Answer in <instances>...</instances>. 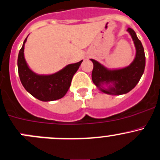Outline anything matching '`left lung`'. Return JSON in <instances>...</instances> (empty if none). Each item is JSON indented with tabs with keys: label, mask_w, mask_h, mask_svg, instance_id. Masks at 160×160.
Here are the masks:
<instances>
[{
	"label": "left lung",
	"mask_w": 160,
	"mask_h": 160,
	"mask_svg": "<svg viewBox=\"0 0 160 160\" xmlns=\"http://www.w3.org/2000/svg\"><path fill=\"white\" fill-rule=\"evenodd\" d=\"M128 32L131 36L136 48L134 61L128 66L122 69H110L98 61L91 59L94 64L92 77L93 83L105 94L120 95L131 91L140 80L145 67V55L141 41L131 28Z\"/></svg>",
	"instance_id": "8db88e82"
}]
</instances>
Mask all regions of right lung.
I'll return each instance as SVG.
<instances>
[{
	"mask_svg": "<svg viewBox=\"0 0 160 160\" xmlns=\"http://www.w3.org/2000/svg\"><path fill=\"white\" fill-rule=\"evenodd\" d=\"M27 37L25 39L18 56V76L22 84L31 95L42 102L62 98L67 93L72 77L78 70L83 60L67 65L55 73L50 75L37 74L29 69L25 59L24 47Z\"/></svg>",
	"mask_w": 160,
	"mask_h": 160,
	"instance_id": "obj_1",
	"label": "right lung"
}]
</instances>
